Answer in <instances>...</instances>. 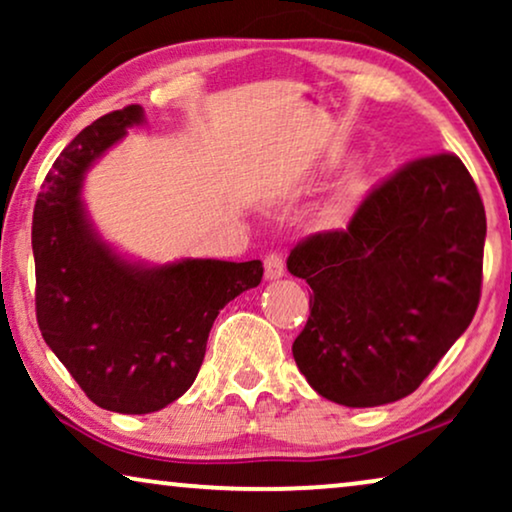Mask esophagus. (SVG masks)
Masks as SVG:
<instances>
[{"mask_svg":"<svg viewBox=\"0 0 512 512\" xmlns=\"http://www.w3.org/2000/svg\"><path fill=\"white\" fill-rule=\"evenodd\" d=\"M265 279H279L284 277V258L282 254H277V251H272V254L265 256Z\"/></svg>","mask_w":512,"mask_h":512,"instance_id":"obj_1","label":"esophagus"}]
</instances>
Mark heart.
<instances>
[{"mask_svg":"<svg viewBox=\"0 0 512 512\" xmlns=\"http://www.w3.org/2000/svg\"><path fill=\"white\" fill-rule=\"evenodd\" d=\"M352 200H354V191H347L345 195H342V198L335 200L331 207H326V212H324V221L328 223V226H333V223L342 221V216H345V212L349 209V205H352Z\"/></svg>","mask_w":512,"mask_h":512,"instance_id":"obj_1","label":"heart"}]
</instances>
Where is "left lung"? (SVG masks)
<instances>
[{
  "label": "left lung",
  "instance_id": "1",
  "mask_svg": "<svg viewBox=\"0 0 512 512\" xmlns=\"http://www.w3.org/2000/svg\"><path fill=\"white\" fill-rule=\"evenodd\" d=\"M487 219L454 153L403 165L345 230L310 235L289 272L310 284L293 359L310 387L347 408L412 394L473 321Z\"/></svg>",
  "mask_w": 512,
  "mask_h": 512
}]
</instances>
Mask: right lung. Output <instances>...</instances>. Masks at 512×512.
<instances>
[{"label": "right lung", "mask_w": 512, "mask_h": 512, "mask_svg": "<svg viewBox=\"0 0 512 512\" xmlns=\"http://www.w3.org/2000/svg\"><path fill=\"white\" fill-rule=\"evenodd\" d=\"M139 123L144 109L130 104L83 128L46 174L32 216L39 331L83 394L123 415L184 396L214 319L263 277L261 261L181 258L151 268L100 240L81 200L83 179Z\"/></svg>", "instance_id": "add662e5"}]
</instances>
